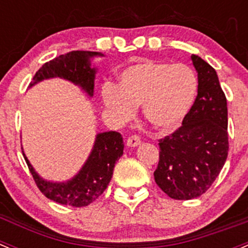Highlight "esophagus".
Returning <instances> with one entry per match:
<instances>
[{"instance_id":"34e87169","label":"esophagus","mask_w":248,"mask_h":248,"mask_svg":"<svg viewBox=\"0 0 248 248\" xmlns=\"http://www.w3.org/2000/svg\"><path fill=\"white\" fill-rule=\"evenodd\" d=\"M140 143H141V140H140V137L136 136V135H132V136H130L129 139L126 140L127 147H137Z\"/></svg>"}]
</instances>
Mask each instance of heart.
<instances>
[{
	"label": "heart",
	"mask_w": 248,
	"mask_h": 248,
	"mask_svg": "<svg viewBox=\"0 0 248 248\" xmlns=\"http://www.w3.org/2000/svg\"><path fill=\"white\" fill-rule=\"evenodd\" d=\"M198 93V78L185 63L144 60L125 67L118 84L106 83L101 96L107 111L126 122L142 105L144 121L155 130L170 132L185 122Z\"/></svg>",
	"instance_id": "b5f03b06"
}]
</instances>
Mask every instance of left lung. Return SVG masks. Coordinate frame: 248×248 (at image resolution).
<instances>
[{
	"instance_id": "8db88e82",
	"label": "left lung",
	"mask_w": 248,
	"mask_h": 248,
	"mask_svg": "<svg viewBox=\"0 0 248 248\" xmlns=\"http://www.w3.org/2000/svg\"><path fill=\"white\" fill-rule=\"evenodd\" d=\"M198 73V96L175 132L159 140L154 180L176 200L200 197L219 175L228 156V107L217 72L200 56H190Z\"/></svg>"
}]
</instances>
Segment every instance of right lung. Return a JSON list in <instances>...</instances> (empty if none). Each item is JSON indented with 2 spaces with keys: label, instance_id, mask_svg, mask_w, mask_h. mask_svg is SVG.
<instances>
[{
  "label": "right lung",
  "instance_id": "obj_1",
  "mask_svg": "<svg viewBox=\"0 0 248 248\" xmlns=\"http://www.w3.org/2000/svg\"><path fill=\"white\" fill-rule=\"evenodd\" d=\"M104 56L99 51L75 50L58 56L44 63L33 76L29 88L51 78H62L79 87L89 97L94 95L96 67L92 59ZM23 149V147H21ZM123 137L117 131H105L96 135L94 146L78 173L63 182L44 180L41 177L23 151L30 172L40 190L48 199L73 207L88 206L97 199L108 186L117 160L123 155Z\"/></svg>",
  "mask_w": 248,
  "mask_h": 248
}]
</instances>
